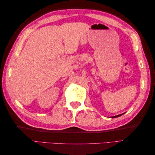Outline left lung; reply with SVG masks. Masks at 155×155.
Here are the masks:
<instances>
[{
    "mask_svg": "<svg viewBox=\"0 0 155 155\" xmlns=\"http://www.w3.org/2000/svg\"><path fill=\"white\" fill-rule=\"evenodd\" d=\"M123 114H121V115H116V116H113V117H112L113 118H115V117H120V116H121V115H122Z\"/></svg>",
    "mask_w": 155,
    "mask_h": 155,
    "instance_id": "8db88e82",
    "label": "left lung"
}]
</instances>
